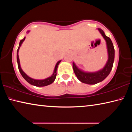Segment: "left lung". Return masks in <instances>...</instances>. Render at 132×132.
<instances>
[{"mask_svg":"<svg viewBox=\"0 0 132 132\" xmlns=\"http://www.w3.org/2000/svg\"><path fill=\"white\" fill-rule=\"evenodd\" d=\"M98 30L100 31L104 38L105 39L107 49H108V60L104 68L102 70L97 71V72L86 73L78 69L74 62H73V70H74V72L77 79L82 82L88 84H95L103 81L110 73L112 69L113 61H114L115 50L111 39L109 37L106 36L104 32L101 29L99 28Z\"/></svg>","mask_w":132,"mask_h":132,"instance_id":"8db88e82","label":"left lung"}]
</instances>
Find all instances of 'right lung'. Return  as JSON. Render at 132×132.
<instances>
[{
  "label": "right lung",
  "mask_w": 132,
  "mask_h": 132,
  "mask_svg": "<svg viewBox=\"0 0 132 132\" xmlns=\"http://www.w3.org/2000/svg\"><path fill=\"white\" fill-rule=\"evenodd\" d=\"M28 32H29V31H28ZM25 39H26V37H24V38L23 39H21L20 42L19 46V48H18L17 52V64H18V68H19V70L20 71V72L21 76L23 77L24 79H25L28 82H29L30 84H32V85H33V86H35L37 87H44V86H48V85H50L51 83H52V82L54 81V80H55L56 77L57 69L58 65H59V64L60 62H61V61H59V62H57V63H56V66H55V68L54 71H53V75L51 76V77L47 78V79H45L44 80H35V79H32V78H31L30 77H28V76L27 75L23 70H22V69L20 67V64L19 55H18L20 47L21 46L22 43H23V42L24 41V40H25Z\"/></svg>",
  "instance_id": "add662e5"
}]
</instances>
